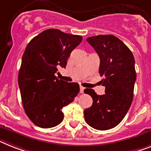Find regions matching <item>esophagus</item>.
Instances as JSON below:
<instances>
[{"label":"esophagus","instance_id":"1","mask_svg":"<svg viewBox=\"0 0 151 151\" xmlns=\"http://www.w3.org/2000/svg\"><path fill=\"white\" fill-rule=\"evenodd\" d=\"M84 89H85L84 87L82 86H80V93H83V92H84Z\"/></svg>","mask_w":151,"mask_h":151}]
</instances>
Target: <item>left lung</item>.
<instances>
[{
  "mask_svg": "<svg viewBox=\"0 0 151 151\" xmlns=\"http://www.w3.org/2000/svg\"><path fill=\"white\" fill-rule=\"evenodd\" d=\"M100 59L99 73L103 76L104 95H97L92 89L84 93L93 98V105L84 111L85 120L99 130L115 127L129 110L134 98L136 82L135 60L133 53L121 40L112 35L86 38Z\"/></svg>",
  "mask_w": 151,
  "mask_h": 151,
  "instance_id": "8db88e82",
  "label": "left lung"
}]
</instances>
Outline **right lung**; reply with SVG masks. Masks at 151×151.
Here are the masks:
<instances>
[{"mask_svg": "<svg viewBox=\"0 0 151 151\" xmlns=\"http://www.w3.org/2000/svg\"><path fill=\"white\" fill-rule=\"evenodd\" d=\"M83 37L51 28L31 40L22 57L18 74L23 107L32 123L51 128L63 120L62 109L74 101L79 85L55 76L59 67L65 68L71 52Z\"/></svg>", "mask_w": 151, "mask_h": 151, "instance_id": "right-lung-1", "label": "right lung"}]
</instances>
